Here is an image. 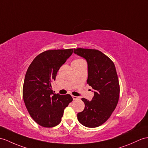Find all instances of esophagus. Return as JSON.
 I'll return each instance as SVG.
<instances>
[{
    "label": "esophagus",
    "instance_id": "obj_1",
    "mask_svg": "<svg viewBox=\"0 0 148 148\" xmlns=\"http://www.w3.org/2000/svg\"><path fill=\"white\" fill-rule=\"evenodd\" d=\"M72 97H73V99L74 100H77V99H79V98L78 97H75V96H72Z\"/></svg>",
    "mask_w": 148,
    "mask_h": 148
}]
</instances>
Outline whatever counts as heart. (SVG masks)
<instances>
[{"mask_svg": "<svg viewBox=\"0 0 148 148\" xmlns=\"http://www.w3.org/2000/svg\"><path fill=\"white\" fill-rule=\"evenodd\" d=\"M81 60V59H76V60Z\"/></svg>", "mask_w": 148, "mask_h": 148, "instance_id": "1", "label": "heart"}]
</instances>
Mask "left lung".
<instances>
[{"label":"left lung","mask_w":148,"mask_h":148,"mask_svg":"<svg viewBox=\"0 0 148 148\" xmlns=\"http://www.w3.org/2000/svg\"><path fill=\"white\" fill-rule=\"evenodd\" d=\"M74 53L88 62L87 83L95 90L91 101L86 98L84 110L77 113V120L87 127H97L104 123L117 105L120 85L113 61L101 51L95 49H74Z\"/></svg>","instance_id":"1"}]
</instances>
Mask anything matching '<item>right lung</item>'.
Masks as SVG:
<instances>
[{"label": "right lung", "instance_id": "obj_1", "mask_svg": "<svg viewBox=\"0 0 148 148\" xmlns=\"http://www.w3.org/2000/svg\"><path fill=\"white\" fill-rule=\"evenodd\" d=\"M73 49L49 50L37 56L27 69L24 81L23 97L32 119L45 127L59 124L64 109L73 101L69 94H55L51 83L60 67Z\"/></svg>", "mask_w": 148, "mask_h": 148}]
</instances>
